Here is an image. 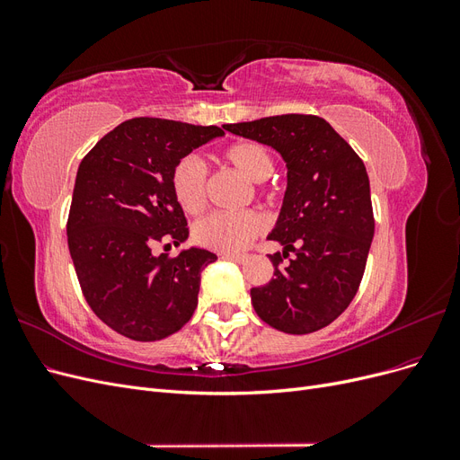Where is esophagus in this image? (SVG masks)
Segmentation results:
<instances>
[{
    "instance_id": "obj_1",
    "label": "esophagus",
    "mask_w": 460,
    "mask_h": 460,
    "mask_svg": "<svg viewBox=\"0 0 460 460\" xmlns=\"http://www.w3.org/2000/svg\"><path fill=\"white\" fill-rule=\"evenodd\" d=\"M222 257H225V259H230V261H235V262H243V261H247V255H245V253H222Z\"/></svg>"
}]
</instances>
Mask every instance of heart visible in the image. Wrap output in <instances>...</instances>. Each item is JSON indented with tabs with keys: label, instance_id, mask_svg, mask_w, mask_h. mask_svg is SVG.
Masks as SVG:
<instances>
[{
	"label": "heart",
	"instance_id": "heart-1",
	"mask_svg": "<svg viewBox=\"0 0 460 460\" xmlns=\"http://www.w3.org/2000/svg\"><path fill=\"white\" fill-rule=\"evenodd\" d=\"M226 163L235 171H240L249 180L261 182L270 176L274 163L269 149L253 140L234 142L222 153ZM171 191L174 201L182 211L198 215L203 211L207 201V171L205 164L196 155H186L172 166L171 172ZM264 228V220L259 213L245 208L234 213H211L203 217L193 226V238L203 247L215 252L232 253L247 247Z\"/></svg>",
	"mask_w": 460,
	"mask_h": 460
}]
</instances>
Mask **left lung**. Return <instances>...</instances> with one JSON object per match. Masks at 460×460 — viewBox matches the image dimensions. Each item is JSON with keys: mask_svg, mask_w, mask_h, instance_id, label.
Segmentation results:
<instances>
[{"mask_svg": "<svg viewBox=\"0 0 460 460\" xmlns=\"http://www.w3.org/2000/svg\"><path fill=\"white\" fill-rule=\"evenodd\" d=\"M225 130L274 147L288 166V190L269 240L274 278L252 288L261 320L286 333L333 323L363 280L374 235L370 182L353 147L316 115H278L225 124ZM289 252L295 257L281 267Z\"/></svg>", "mask_w": 460, "mask_h": 460, "instance_id": "8db88e82", "label": "left lung"}]
</instances>
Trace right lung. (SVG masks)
Instances as JSON below:
<instances>
[{
  "mask_svg": "<svg viewBox=\"0 0 460 460\" xmlns=\"http://www.w3.org/2000/svg\"><path fill=\"white\" fill-rule=\"evenodd\" d=\"M222 134L218 127L137 117L82 159L66 220L68 252L90 309L120 336L157 341L196 311L201 270L217 255L198 247L153 255L151 247L188 238L171 191L172 166Z\"/></svg>",
  "mask_w": 460,
  "mask_h": 460,
  "instance_id": "add662e5",
  "label": "right lung"
}]
</instances>
